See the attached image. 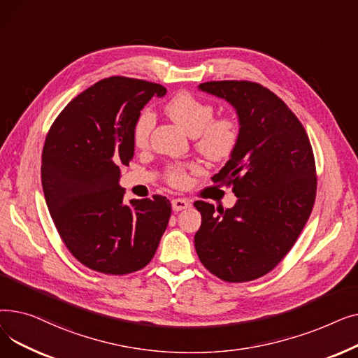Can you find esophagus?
<instances>
[{"mask_svg": "<svg viewBox=\"0 0 358 358\" xmlns=\"http://www.w3.org/2000/svg\"><path fill=\"white\" fill-rule=\"evenodd\" d=\"M171 203H173V210L174 212H181V210L187 209L190 206V203L184 200V199H174Z\"/></svg>", "mask_w": 358, "mask_h": 358, "instance_id": "34e87169", "label": "esophagus"}]
</instances>
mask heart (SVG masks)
Instances as JSON below:
<instances>
[{
    "mask_svg": "<svg viewBox=\"0 0 358 358\" xmlns=\"http://www.w3.org/2000/svg\"><path fill=\"white\" fill-rule=\"evenodd\" d=\"M165 113L190 136L196 138V146L200 152L212 161L228 159L236 149L239 141V126L231 117L213 119L210 103L194 97L189 92H178L165 104ZM155 126L152 110H142L134 124V143L142 148L148 143L150 130ZM196 169V165L190 166ZM168 181L181 187L187 182V173L182 166H173L168 171Z\"/></svg>",
    "mask_w": 358,
    "mask_h": 358,
    "instance_id": "b5f03b06",
    "label": "heart"
}]
</instances>
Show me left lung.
I'll use <instances>...</instances> for the list:
<instances>
[{
    "label": "left lung",
    "mask_w": 358,
    "mask_h": 358,
    "mask_svg": "<svg viewBox=\"0 0 358 358\" xmlns=\"http://www.w3.org/2000/svg\"><path fill=\"white\" fill-rule=\"evenodd\" d=\"M199 90L235 108L239 141L212 178L232 184L236 203L215 209L194 201L201 213L196 252L212 274L242 283L271 271L305 228L316 196L315 158L302 123L268 88L250 81H210Z\"/></svg>",
    "instance_id": "8db88e82"
}]
</instances>
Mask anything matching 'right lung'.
Returning a JSON list of instances; mask_svg holds the SVG:
<instances>
[{
	"label": "right lung",
	"instance_id": "add662e5",
	"mask_svg": "<svg viewBox=\"0 0 358 358\" xmlns=\"http://www.w3.org/2000/svg\"><path fill=\"white\" fill-rule=\"evenodd\" d=\"M165 94L143 80H101L62 110L46 136L42 185L49 213L69 252L94 271L122 275L143 268L166 229V197L126 204L119 185L120 165L135 154L138 115Z\"/></svg>",
	"mask_w": 358,
	"mask_h": 358
}]
</instances>
